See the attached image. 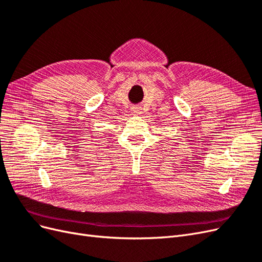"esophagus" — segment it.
Here are the masks:
<instances>
[{
  "label": "esophagus",
  "mask_w": 262,
  "mask_h": 262,
  "mask_svg": "<svg viewBox=\"0 0 262 262\" xmlns=\"http://www.w3.org/2000/svg\"><path fill=\"white\" fill-rule=\"evenodd\" d=\"M132 112H133V114L138 115V114L141 113V108H140V107H133V108H132Z\"/></svg>",
  "instance_id": "esophagus-1"
}]
</instances>
